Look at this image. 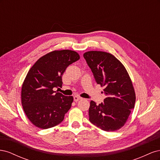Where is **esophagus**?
<instances>
[{
  "instance_id": "34e87169",
  "label": "esophagus",
  "mask_w": 160,
  "mask_h": 160,
  "mask_svg": "<svg viewBox=\"0 0 160 160\" xmlns=\"http://www.w3.org/2000/svg\"><path fill=\"white\" fill-rule=\"evenodd\" d=\"M81 99H82V98H80V97H79V96H75L74 97V101H75V102H77V101H78Z\"/></svg>"
}]
</instances>
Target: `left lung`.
<instances>
[{
    "instance_id": "left-lung-1",
    "label": "left lung",
    "mask_w": 160,
    "mask_h": 160,
    "mask_svg": "<svg viewBox=\"0 0 160 160\" xmlns=\"http://www.w3.org/2000/svg\"><path fill=\"white\" fill-rule=\"evenodd\" d=\"M83 57L93 72L97 83L103 87L105 98L96 105L91 101L89 121L106 132H114L126 123L135 107V93L124 65L109 52L90 51Z\"/></svg>"
}]
</instances>
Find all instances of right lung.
<instances>
[{"mask_svg": "<svg viewBox=\"0 0 160 160\" xmlns=\"http://www.w3.org/2000/svg\"><path fill=\"white\" fill-rule=\"evenodd\" d=\"M79 59L76 51L55 50L39 58L28 71L22 85L21 103L27 117L35 126L45 129L64 119L73 98L53 88L62 85L66 68Z\"/></svg>", "mask_w": 160, "mask_h": 160, "instance_id": "add662e5", "label": "right lung"}]
</instances>
